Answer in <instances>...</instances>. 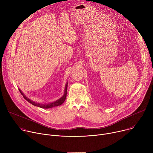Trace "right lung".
I'll return each mask as SVG.
<instances>
[{
	"label": "right lung",
	"mask_w": 153,
	"mask_h": 153,
	"mask_svg": "<svg viewBox=\"0 0 153 153\" xmlns=\"http://www.w3.org/2000/svg\"><path fill=\"white\" fill-rule=\"evenodd\" d=\"M68 83V82H67L66 83V84H65V90H64L63 95L60 99H59L58 100H57L56 101H54V102H50V103H39V102H36L30 99L29 98H28L22 93V91L20 89H19V91L20 92V93L23 95V97H24V99H25L28 102H30V103H31L32 105H34L36 106H38V107L42 108L47 109V108H53V107L59 106V105H62L64 102V101H65V99H66V97H67Z\"/></svg>",
	"instance_id": "obj_1"
}]
</instances>
